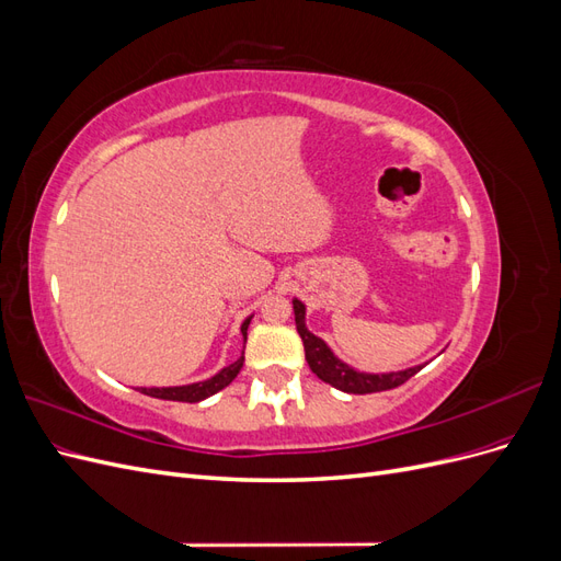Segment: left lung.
<instances>
[{"label": "left lung", "instance_id": "left-lung-1", "mask_svg": "<svg viewBox=\"0 0 561 561\" xmlns=\"http://www.w3.org/2000/svg\"><path fill=\"white\" fill-rule=\"evenodd\" d=\"M293 309H295V322H297V332L304 342V351H307V363L311 367L313 375L322 379L325 383L344 390V393H355V396H365V393H379V390L396 388L404 383L410 377H414L416 371L423 369V365L407 367L400 371H383V375H371V371H358L355 367L346 365L344 360H339L332 353V348L322 342L320 336L309 332L307 328V307L299 299H293Z\"/></svg>", "mask_w": 561, "mask_h": 561}]
</instances>
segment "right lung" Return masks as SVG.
Listing matches in <instances>:
<instances>
[{
  "mask_svg": "<svg viewBox=\"0 0 561 561\" xmlns=\"http://www.w3.org/2000/svg\"><path fill=\"white\" fill-rule=\"evenodd\" d=\"M250 320H252V316H248L245 320H243V325H241V334H243V348H245V339H248V325H250ZM243 353H241V358L236 360V363H231V365H227V367H222L217 371L215 377H210V379H206V381H196V383H186V386H163V388H140V393H145V396H149V398H159V400H178V402H201V400H206V398H210V396H215L217 390H222L225 386H229L233 379H236V375H239L241 371V367H243Z\"/></svg>",
  "mask_w": 561,
  "mask_h": 561,
  "instance_id": "obj_1",
  "label": "right lung"
}]
</instances>
